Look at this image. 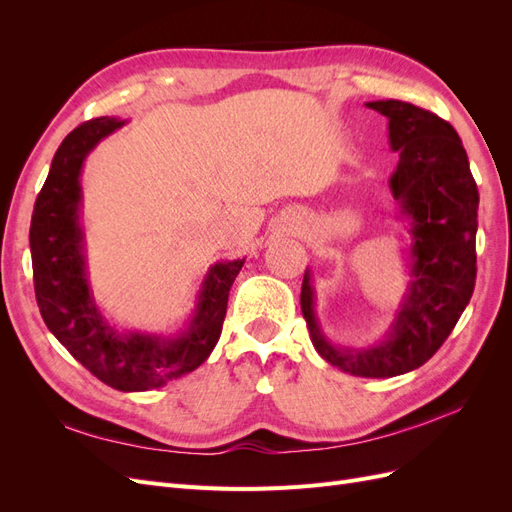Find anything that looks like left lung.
I'll use <instances>...</instances> for the list:
<instances>
[{
    "label": "left lung",
    "mask_w": 512,
    "mask_h": 512,
    "mask_svg": "<svg viewBox=\"0 0 512 512\" xmlns=\"http://www.w3.org/2000/svg\"><path fill=\"white\" fill-rule=\"evenodd\" d=\"M389 119L399 153L389 188L410 226V282L389 333L365 348H339L316 318L312 271H305L301 312L316 352L361 378H393L427 363L451 335L476 282L478 190L466 149L451 123L401 100L367 102Z\"/></svg>",
    "instance_id": "obj_1"
}]
</instances>
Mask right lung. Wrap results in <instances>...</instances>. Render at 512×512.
I'll list each match as a JSON object with an SVG mask.
<instances>
[{
    "label": "right lung",
    "mask_w": 512,
    "mask_h": 512,
    "mask_svg": "<svg viewBox=\"0 0 512 512\" xmlns=\"http://www.w3.org/2000/svg\"><path fill=\"white\" fill-rule=\"evenodd\" d=\"M123 126L126 119L98 117L64 138L36 198L29 247L36 301L49 331L98 380L123 393H141L160 389L209 359L245 258L215 262L200 284L192 316L175 335L117 331L104 318L87 277L81 173L102 138Z\"/></svg>",
    "instance_id": "add662e5"
}]
</instances>
